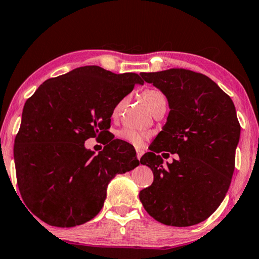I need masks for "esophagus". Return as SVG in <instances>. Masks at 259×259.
I'll return each mask as SVG.
<instances>
[{"label":"esophagus","instance_id":"34e87169","mask_svg":"<svg viewBox=\"0 0 259 259\" xmlns=\"http://www.w3.org/2000/svg\"><path fill=\"white\" fill-rule=\"evenodd\" d=\"M136 153H137V158H138V159H141V158H142V155L144 154V151L141 150V149H137Z\"/></svg>","mask_w":259,"mask_h":259}]
</instances>
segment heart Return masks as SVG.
I'll use <instances>...</instances> for the list:
<instances>
[{
	"mask_svg": "<svg viewBox=\"0 0 259 259\" xmlns=\"http://www.w3.org/2000/svg\"><path fill=\"white\" fill-rule=\"evenodd\" d=\"M143 98H144L146 105L149 106L150 109L154 108L155 106L159 104L167 102L166 97L163 96V93L158 91V90H153V89L145 90L144 93H143ZM124 102H125V98H123V99H121L116 105H115L114 114L120 113V110L122 109ZM118 137L123 139L124 142L129 143V144H133L135 146L139 147L144 144L145 139L147 138V134L142 133V131H138V130L133 129V128H124V129H122L120 133H118Z\"/></svg>",
	"mask_w": 259,
	"mask_h": 259,
	"instance_id": "heart-1",
	"label": "heart"
}]
</instances>
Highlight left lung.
Returning a JSON list of instances; mask_svg holds the SVG:
<instances>
[{
  "mask_svg": "<svg viewBox=\"0 0 259 259\" xmlns=\"http://www.w3.org/2000/svg\"><path fill=\"white\" fill-rule=\"evenodd\" d=\"M165 94L166 124L141 158L153 171V183L139 192L146 212L176 227L206 220L223 202L235 168L241 126L235 106L214 81L186 69L141 72ZM178 153L167 166L158 153Z\"/></svg>",
  "mask_w": 259,
  "mask_h": 259,
  "instance_id": "8db88e82",
  "label": "left lung"
}]
</instances>
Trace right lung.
<instances>
[{
    "mask_svg": "<svg viewBox=\"0 0 259 259\" xmlns=\"http://www.w3.org/2000/svg\"><path fill=\"white\" fill-rule=\"evenodd\" d=\"M136 84H144L137 73L86 65L44 81L27 99L15 139L16 175L24 202L44 223H88L115 175L139 165L134 146L108 131L115 105ZM97 136L109 143L94 156L83 143Z\"/></svg>",
    "mask_w": 259,
    "mask_h": 259,
    "instance_id": "1",
    "label": "right lung"
}]
</instances>
